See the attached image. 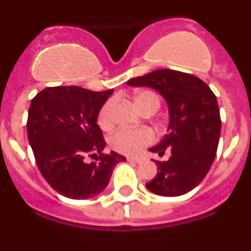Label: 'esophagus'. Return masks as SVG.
<instances>
[{"instance_id": "esophagus-1", "label": "esophagus", "mask_w": 251, "mask_h": 251, "mask_svg": "<svg viewBox=\"0 0 251 251\" xmlns=\"http://www.w3.org/2000/svg\"><path fill=\"white\" fill-rule=\"evenodd\" d=\"M127 159L129 162H134V163H141V162H142L141 158H134V157H128Z\"/></svg>"}]
</instances>
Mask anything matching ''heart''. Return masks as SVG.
<instances>
[{
	"label": "heart",
	"instance_id": "obj_1",
	"mask_svg": "<svg viewBox=\"0 0 251 251\" xmlns=\"http://www.w3.org/2000/svg\"><path fill=\"white\" fill-rule=\"evenodd\" d=\"M134 103L139 110L150 103L158 105V97L150 90H143L136 94ZM113 105L114 101L108 100L103 105L98 115V123L101 129H110L113 127ZM153 132L148 128H138V129H119L110 137L109 145L114 151L128 156H136L146 146L153 142Z\"/></svg>",
	"mask_w": 251,
	"mask_h": 251
}]
</instances>
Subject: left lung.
Wrapping results in <instances>:
<instances>
[{
	"label": "left lung",
	"mask_w": 251,
	"mask_h": 251,
	"mask_svg": "<svg viewBox=\"0 0 251 251\" xmlns=\"http://www.w3.org/2000/svg\"><path fill=\"white\" fill-rule=\"evenodd\" d=\"M130 86L157 90L168 106V127L151 152L168 161H154L157 176L146 187L159 196H181L205 178L216 156L221 132L216 97L206 83L191 74L161 69L127 81Z\"/></svg>",
	"instance_id": "1"
}]
</instances>
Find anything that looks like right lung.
<instances>
[{
  "mask_svg": "<svg viewBox=\"0 0 251 251\" xmlns=\"http://www.w3.org/2000/svg\"><path fill=\"white\" fill-rule=\"evenodd\" d=\"M113 89L92 92L80 86H52L31 100L27 137L46 182L73 200L90 199L105 190L113 170L127 161L117 152L103 154L105 142L98 115ZM100 154L88 164L86 155Z\"/></svg>",
  "mask_w": 251,
  "mask_h": 251,
  "instance_id": "1",
  "label": "right lung"
}]
</instances>
